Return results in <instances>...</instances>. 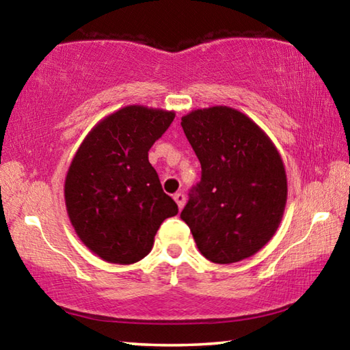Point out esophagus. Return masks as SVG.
<instances>
[{"instance_id": "obj_1", "label": "esophagus", "mask_w": 350, "mask_h": 350, "mask_svg": "<svg viewBox=\"0 0 350 350\" xmlns=\"http://www.w3.org/2000/svg\"><path fill=\"white\" fill-rule=\"evenodd\" d=\"M173 198H174V200H176L177 206H179V210H182L183 205H185V196H183L182 193H176Z\"/></svg>"}]
</instances>
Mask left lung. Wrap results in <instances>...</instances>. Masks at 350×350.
<instances>
[{"mask_svg": "<svg viewBox=\"0 0 350 350\" xmlns=\"http://www.w3.org/2000/svg\"><path fill=\"white\" fill-rule=\"evenodd\" d=\"M202 179L180 217L199 252L216 264L239 262L273 238L287 204V174L273 142L250 117L230 106L182 117Z\"/></svg>", "mask_w": 350, "mask_h": 350, "instance_id": "1", "label": "left lung"}]
</instances>
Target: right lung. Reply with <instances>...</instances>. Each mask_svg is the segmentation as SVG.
<instances>
[{
    "mask_svg": "<svg viewBox=\"0 0 350 350\" xmlns=\"http://www.w3.org/2000/svg\"><path fill=\"white\" fill-rule=\"evenodd\" d=\"M174 117V111L128 105L103 117L74 154L64 179L69 221L106 262H139L161 224L179 211L148 161Z\"/></svg>",
    "mask_w": 350,
    "mask_h": 350,
    "instance_id": "1",
    "label": "right lung"
}]
</instances>
